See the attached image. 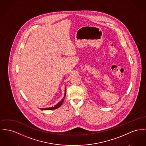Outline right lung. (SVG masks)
Instances as JSON below:
<instances>
[{
	"instance_id": "add662e5",
	"label": "right lung",
	"mask_w": 146,
	"mask_h": 146,
	"mask_svg": "<svg viewBox=\"0 0 146 146\" xmlns=\"http://www.w3.org/2000/svg\"><path fill=\"white\" fill-rule=\"evenodd\" d=\"M66 88H65V94H64V96L63 98V99L60 101V102L58 103L57 104H56V105H54V106H52L51 108H43V109H41V110H54V109H57L58 108H60V106L62 105V104H63V102L64 100V98H65V96H66Z\"/></svg>"
}]
</instances>
